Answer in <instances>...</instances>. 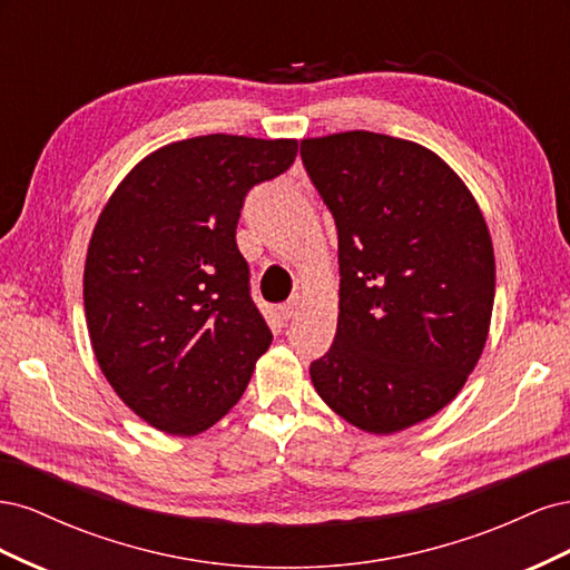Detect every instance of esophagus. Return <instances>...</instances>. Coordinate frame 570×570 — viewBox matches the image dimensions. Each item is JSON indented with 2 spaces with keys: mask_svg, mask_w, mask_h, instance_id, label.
Wrapping results in <instances>:
<instances>
[{
  "mask_svg": "<svg viewBox=\"0 0 570 570\" xmlns=\"http://www.w3.org/2000/svg\"><path fill=\"white\" fill-rule=\"evenodd\" d=\"M297 308H299V297H292L285 304H281V314H283V318H292L297 314Z\"/></svg>",
  "mask_w": 570,
  "mask_h": 570,
  "instance_id": "esophagus-1",
  "label": "esophagus"
}]
</instances>
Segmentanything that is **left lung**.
I'll list each match as a JSON object with an SVG mask.
<instances>
[{
    "label": "left lung",
    "instance_id": "left-lung-1",
    "mask_svg": "<svg viewBox=\"0 0 570 570\" xmlns=\"http://www.w3.org/2000/svg\"><path fill=\"white\" fill-rule=\"evenodd\" d=\"M337 226V333L312 364L323 402L390 435L450 404L494 304V252L469 187L430 149L368 130L302 140Z\"/></svg>",
    "mask_w": 570,
    "mask_h": 570
}]
</instances>
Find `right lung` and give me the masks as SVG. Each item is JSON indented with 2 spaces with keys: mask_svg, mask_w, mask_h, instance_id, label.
<instances>
[{
  "mask_svg": "<svg viewBox=\"0 0 570 570\" xmlns=\"http://www.w3.org/2000/svg\"><path fill=\"white\" fill-rule=\"evenodd\" d=\"M297 140L202 135L137 164L99 214L82 297L101 373L137 416L197 435L243 396L273 340L235 230Z\"/></svg>",
  "mask_w": 570,
  "mask_h": 570,
  "instance_id": "right-lung-1",
  "label": "right lung"
}]
</instances>
